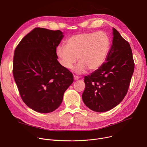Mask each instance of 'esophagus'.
Listing matches in <instances>:
<instances>
[{
    "label": "esophagus",
    "mask_w": 147,
    "mask_h": 147,
    "mask_svg": "<svg viewBox=\"0 0 147 147\" xmlns=\"http://www.w3.org/2000/svg\"><path fill=\"white\" fill-rule=\"evenodd\" d=\"M79 78H80L78 77V76H75V75L74 76V79L75 80H78Z\"/></svg>",
    "instance_id": "obj_1"
}]
</instances>
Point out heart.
Masks as SVG:
<instances>
[{
    "label": "heart",
    "instance_id": "b5f03b06",
    "mask_svg": "<svg viewBox=\"0 0 147 147\" xmlns=\"http://www.w3.org/2000/svg\"><path fill=\"white\" fill-rule=\"evenodd\" d=\"M110 40L103 31L84 32L74 35L66 41V46H58L56 54L62 66L70 69L78 61L74 72L82 74L88 69L94 71L105 62L110 49Z\"/></svg>",
    "mask_w": 147,
    "mask_h": 147
}]
</instances>
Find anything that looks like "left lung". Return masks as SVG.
Here are the masks:
<instances>
[{"instance_id": "1", "label": "left lung", "mask_w": 147, "mask_h": 147, "mask_svg": "<svg viewBox=\"0 0 147 147\" xmlns=\"http://www.w3.org/2000/svg\"><path fill=\"white\" fill-rule=\"evenodd\" d=\"M113 40L106 62L98 69L85 76L82 97L85 105L96 112L117 106L124 98L134 70L129 43L113 28Z\"/></svg>"}]
</instances>
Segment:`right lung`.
I'll list each match as a JSON object with an SVG mask.
<instances>
[{
	"mask_svg": "<svg viewBox=\"0 0 147 147\" xmlns=\"http://www.w3.org/2000/svg\"><path fill=\"white\" fill-rule=\"evenodd\" d=\"M63 37L60 30L35 28L15 50L14 80L23 101L37 112L55 110L74 82L72 74L57 60L56 49Z\"/></svg>",
	"mask_w": 147,
	"mask_h": 147,
	"instance_id": "add662e5",
	"label": "right lung"
}]
</instances>
